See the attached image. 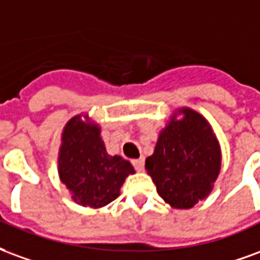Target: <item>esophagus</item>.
Wrapping results in <instances>:
<instances>
[{"label":"esophagus","instance_id":"34e87169","mask_svg":"<svg viewBox=\"0 0 260 260\" xmlns=\"http://www.w3.org/2000/svg\"><path fill=\"white\" fill-rule=\"evenodd\" d=\"M133 165H134V168L137 172H143L144 170V158H138V159H134L133 160Z\"/></svg>","mask_w":260,"mask_h":260}]
</instances>
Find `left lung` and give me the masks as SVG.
<instances>
[{
    "instance_id": "1",
    "label": "left lung",
    "mask_w": 260,
    "mask_h": 260,
    "mask_svg": "<svg viewBox=\"0 0 260 260\" xmlns=\"http://www.w3.org/2000/svg\"><path fill=\"white\" fill-rule=\"evenodd\" d=\"M145 169L159 197L174 209H190L208 198L221 169L220 144L210 123L191 108L176 109Z\"/></svg>"
}]
</instances>
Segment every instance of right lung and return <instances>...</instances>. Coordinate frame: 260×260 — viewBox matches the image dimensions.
I'll list each match as a JSON object with an SVG mask.
<instances>
[{"label":"right lung","instance_id":"1","mask_svg":"<svg viewBox=\"0 0 260 260\" xmlns=\"http://www.w3.org/2000/svg\"><path fill=\"white\" fill-rule=\"evenodd\" d=\"M134 173L128 160L107 152L101 127L88 113L69 119L60 134L58 174L77 205L107 206L120 195L128 174Z\"/></svg>","mask_w":260,"mask_h":260}]
</instances>
